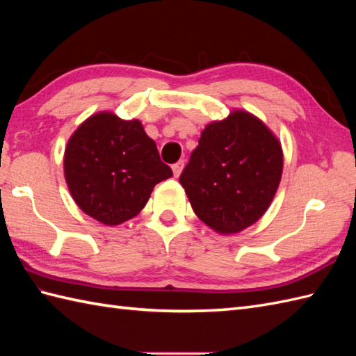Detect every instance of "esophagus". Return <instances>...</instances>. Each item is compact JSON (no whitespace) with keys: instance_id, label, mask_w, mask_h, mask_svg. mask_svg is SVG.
I'll return each instance as SVG.
<instances>
[{"instance_id":"1","label":"esophagus","mask_w":356,"mask_h":356,"mask_svg":"<svg viewBox=\"0 0 356 356\" xmlns=\"http://www.w3.org/2000/svg\"><path fill=\"white\" fill-rule=\"evenodd\" d=\"M184 166H185V162H184V161H179V162H176V163L172 165V172H174V177H179V176H180V172H182Z\"/></svg>"}]
</instances>
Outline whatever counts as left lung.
Returning <instances> with one entry per match:
<instances>
[{"label":"left lung","instance_id":"8db88e82","mask_svg":"<svg viewBox=\"0 0 356 356\" xmlns=\"http://www.w3.org/2000/svg\"><path fill=\"white\" fill-rule=\"evenodd\" d=\"M282 171L278 139L260 119L237 110L205 127L179 180L203 223L236 234L266 213Z\"/></svg>","mask_w":356,"mask_h":356}]
</instances>
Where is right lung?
<instances>
[{
	"instance_id": "right-lung-1",
	"label": "right lung",
	"mask_w": 356,
	"mask_h": 356,
	"mask_svg": "<svg viewBox=\"0 0 356 356\" xmlns=\"http://www.w3.org/2000/svg\"><path fill=\"white\" fill-rule=\"evenodd\" d=\"M64 174L76 205L97 222L115 226L138 216L153 188L172 171L138 119L102 111L73 133Z\"/></svg>"
}]
</instances>
